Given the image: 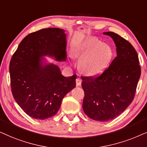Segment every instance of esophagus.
<instances>
[{
    "mask_svg": "<svg viewBox=\"0 0 147 147\" xmlns=\"http://www.w3.org/2000/svg\"><path fill=\"white\" fill-rule=\"evenodd\" d=\"M81 83H82V80L80 79V78H77V79H76V84H77V86L81 85Z\"/></svg>",
    "mask_w": 147,
    "mask_h": 147,
    "instance_id": "34e87169",
    "label": "esophagus"
}]
</instances>
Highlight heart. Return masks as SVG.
I'll use <instances>...</instances> for the list:
<instances>
[{"mask_svg": "<svg viewBox=\"0 0 147 147\" xmlns=\"http://www.w3.org/2000/svg\"><path fill=\"white\" fill-rule=\"evenodd\" d=\"M81 61V69L89 75H98L103 71L110 62L112 52L106 44L96 40L87 43L76 52Z\"/></svg>", "mask_w": 147, "mask_h": 147, "instance_id": "obj_1", "label": "heart"}]
</instances>
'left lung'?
<instances>
[{"mask_svg":"<svg viewBox=\"0 0 147 147\" xmlns=\"http://www.w3.org/2000/svg\"><path fill=\"white\" fill-rule=\"evenodd\" d=\"M116 46L117 56L101 75L81 77L85 92L84 112L91 119L111 120L134 99L141 74L138 54L128 41L113 32H104Z\"/></svg>","mask_w":147,"mask_h":147,"instance_id":"1","label":"left lung"}]
</instances>
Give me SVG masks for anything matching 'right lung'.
Masks as SVG:
<instances>
[{
    "label": "right lung",
    "mask_w": 147,
    "mask_h": 147,
    "mask_svg": "<svg viewBox=\"0 0 147 147\" xmlns=\"http://www.w3.org/2000/svg\"><path fill=\"white\" fill-rule=\"evenodd\" d=\"M64 29L47 28L31 33L19 44L9 64L11 91L21 109L31 118L45 120L59 110L62 101L75 87L77 75L65 77L54 64L43 66V56L65 60Z\"/></svg>",
    "instance_id": "obj_1"
}]
</instances>
